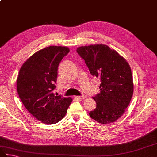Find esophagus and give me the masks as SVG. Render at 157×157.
Segmentation results:
<instances>
[{"label":"esophagus","mask_w":157,"mask_h":157,"mask_svg":"<svg viewBox=\"0 0 157 157\" xmlns=\"http://www.w3.org/2000/svg\"><path fill=\"white\" fill-rule=\"evenodd\" d=\"M76 98L79 99H82V100H83V99H86V95H82V96H77L75 97Z\"/></svg>","instance_id":"esophagus-1"}]
</instances>
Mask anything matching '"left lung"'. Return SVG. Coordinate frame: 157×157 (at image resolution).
I'll return each mask as SVG.
<instances>
[{
	"instance_id": "1",
	"label": "left lung",
	"mask_w": 157,
	"mask_h": 157,
	"mask_svg": "<svg viewBox=\"0 0 157 157\" xmlns=\"http://www.w3.org/2000/svg\"><path fill=\"white\" fill-rule=\"evenodd\" d=\"M77 52L84 59L91 75L100 79V93L93 97L96 108L89 113L94 120L110 124L120 117L133 95L132 72L126 59L103 44L82 46Z\"/></svg>"
}]
</instances>
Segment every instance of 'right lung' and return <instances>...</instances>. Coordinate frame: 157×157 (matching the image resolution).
<instances>
[{
    "mask_svg": "<svg viewBox=\"0 0 157 157\" xmlns=\"http://www.w3.org/2000/svg\"><path fill=\"white\" fill-rule=\"evenodd\" d=\"M67 47L49 46L33 54L22 65L16 81L21 101L36 119L45 124L64 117L73 99L55 95L58 67L69 52Z\"/></svg>",
    "mask_w": 157,
    "mask_h": 157,
    "instance_id": "right-lung-1",
    "label": "right lung"
}]
</instances>
